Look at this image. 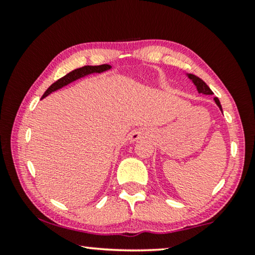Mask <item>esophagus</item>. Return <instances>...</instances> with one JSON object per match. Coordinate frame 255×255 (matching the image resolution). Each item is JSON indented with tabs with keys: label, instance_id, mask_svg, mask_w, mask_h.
<instances>
[{
	"label": "esophagus",
	"instance_id": "obj_1",
	"mask_svg": "<svg viewBox=\"0 0 255 255\" xmlns=\"http://www.w3.org/2000/svg\"><path fill=\"white\" fill-rule=\"evenodd\" d=\"M141 137H142V133L140 131H134L130 134V140L131 141H137L138 139H140Z\"/></svg>",
	"mask_w": 255,
	"mask_h": 255
}]
</instances>
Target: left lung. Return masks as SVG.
I'll use <instances>...</instances> for the list:
<instances>
[{
  "label": "left lung",
  "mask_w": 255,
  "mask_h": 255,
  "mask_svg": "<svg viewBox=\"0 0 255 255\" xmlns=\"http://www.w3.org/2000/svg\"><path fill=\"white\" fill-rule=\"evenodd\" d=\"M188 76H189V79L193 80V82L195 83V86L197 87L198 93L205 94V95H212V94H214V93H212V90H211L210 88H209V86L207 85V83H205L202 79L198 78V76L194 75V74H189ZM215 102H216V104H217V106L219 107V109L222 110L221 102H219V100L217 99V97H215Z\"/></svg>",
  "instance_id": "8db88e82"
}]
</instances>
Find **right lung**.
Here are the masks:
<instances>
[{
    "mask_svg": "<svg viewBox=\"0 0 255 255\" xmlns=\"http://www.w3.org/2000/svg\"><path fill=\"white\" fill-rule=\"evenodd\" d=\"M110 67H111L110 65H100V66H83V67H81V68L74 69V71L68 73L67 75H65L64 78L59 79L58 81L52 83V85L48 87V89L46 90V92H45V94L41 99L46 97L48 94L54 92V90L61 88V87H64L66 85H68V83L75 81V80L82 78V76L92 74V73H101V72L108 71V69H110Z\"/></svg>",
    "mask_w": 255,
    "mask_h": 255,
    "instance_id": "add662e5",
    "label": "right lung"
}]
</instances>
